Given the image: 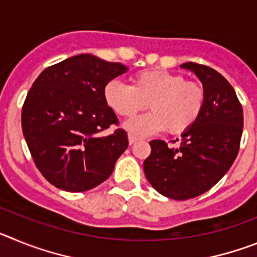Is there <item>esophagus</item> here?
I'll list each match as a JSON object with an SVG mask.
<instances>
[{"instance_id":"1","label":"esophagus","mask_w":257,"mask_h":257,"mask_svg":"<svg viewBox=\"0 0 257 257\" xmlns=\"http://www.w3.org/2000/svg\"><path fill=\"white\" fill-rule=\"evenodd\" d=\"M138 142H139V139H136L135 136H133V135H128V143H130V145L135 144V143H138Z\"/></svg>"}]
</instances>
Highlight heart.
Masks as SVG:
<instances>
[{
    "label": "heart",
    "instance_id": "heart-1",
    "mask_svg": "<svg viewBox=\"0 0 257 257\" xmlns=\"http://www.w3.org/2000/svg\"><path fill=\"white\" fill-rule=\"evenodd\" d=\"M104 100L115 114L134 117L147 106L152 112L123 124L133 136L147 138L167 128L181 134L196 123L205 104V91L199 83L166 70H143L133 77V85L110 81L104 87Z\"/></svg>",
    "mask_w": 257,
    "mask_h": 257
}]
</instances>
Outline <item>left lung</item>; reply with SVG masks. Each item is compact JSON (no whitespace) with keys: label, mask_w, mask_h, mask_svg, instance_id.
I'll list each match as a JSON object with an SVG mask.
<instances>
[{"label":"left lung","mask_w":257,"mask_h":257,"mask_svg":"<svg viewBox=\"0 0 257 257\" xmlns=\"http://www.w3.org/2000/svg\"><path fill=\"white\" fill-rule=\"evenodd\" d=\"M180 67L202 82L203 109L196 123L181 134L178 148L152 140V153L144 161V174L152 187L176 201L201 196L228 172L237 158L243 130V110L230 83L206 65L184 63Z\"/></svg>","instance_id":"8db88e82"}]
</instances>
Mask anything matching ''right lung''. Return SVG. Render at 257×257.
Returning a JSON list of instances; mask_svg holds the SVG:
<instances>
[{"mask_svg": "<svg viewBox=\"0 0 257 257\" xmlns=\"http://www.w3.org/2000/svg\"><path fill=\"white\" fill-rule=\"evenodd\" d=\"M121 63L91 54L72 56L45 69L32 85L22 110V128L37 169L54 187L86 192L112 175L128 147L104 87L126 73Z\"/></svg>", "mask_w": 257, "mask_h": 257, "instance_id": "right-lung-1", "label": "right lung"}]
</instances>
